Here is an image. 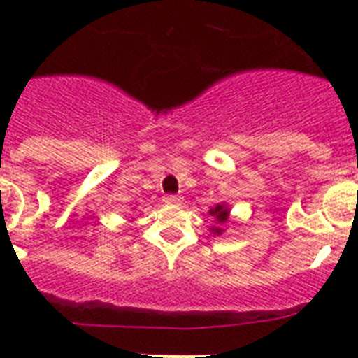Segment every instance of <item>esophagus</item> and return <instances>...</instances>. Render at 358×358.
Wrapping results in <instances>:
<instances>
[{
	"label": "esophagus",
	"mask_w": 358,
	"mask_h": 358,
	"mask_svg": "<svg viewBox=\"0 0 358 358\" xmlns=\"http://www.w3.org/2000/svg\"><path fill=\"white\" fill-rule=\"evenodd\" d=\"M166 204H181V197L179 195H164L163 199Z\"/></svg>",
	"instance_id": "esophagus-1"
}]
</instances>
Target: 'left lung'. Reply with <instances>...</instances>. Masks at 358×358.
<instances>
[{"mask_svg": "<svg viewBox=\"0 0 358 358\" xmlns=\"http://www.w3.org/2000/svg\"><path fill=\"white\" fill-rule=\"evenodd\" d=\"M210 215L215 217V222H217V226L211 227V231H213L215 235H222V224H226L227 218H229V208H227L226 204H217L215 208H211Z\"/></svg>", "mask_w": 358, "mask_h": 358, "instance_id": "8db88e82", "label": "left lung"}]
</instances>
